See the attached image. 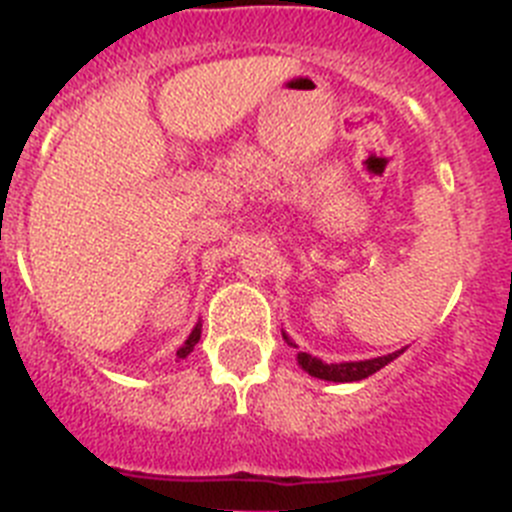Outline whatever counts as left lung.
I'll return each mask as SVG.
<instances>
[{"instance_id":"obj_1","label":"left lung","mask_w":512,"mask_h":512,"mask_svg":"<svg viewBox=\"0 0 512 512\" xmlns=\"http://www.w3.org/2000/svg\"><path fill=\"white\" fill-rule=\"evenodd\" d=\"M400 352L388 354V357H377V359H365V362H342V365H326L321 359L311 357V354L301 352L298 354V365L313 377H321V380H334V382H354V380H365V377L375 375L377 370L393 362Z\"/></svg>"}]
</instances>
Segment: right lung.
<instances>
[{"mask_svg":"<svg viewBox=\"0 0 512 512\" xmlns=\"http://www.w3.org/2000/svg\"><path fill=\"white\" fill-rule=\"evenodd\" d=\"M199 336H201V329H199V326H196V329L191 331V336H188V339H186V344H183V347L178 349V357H181V359L186 357V354L191 352L193 347H196V342H199Z\"/></svg>","mask_w":512,"mask_h":512,"instance_id":"obj_1","label":"right lung"}]
</instances>
